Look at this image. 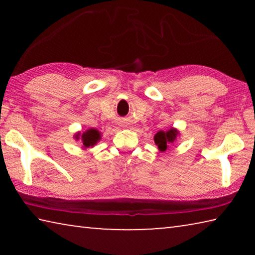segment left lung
Wrapping results in <instances>:
<instances>
[{
  "label": "left lung",
  "instance_id": "1",
  "mask_svg": "<svg viewBox=\"0 0 255 255\" xmlns=\"http://www.w3.org/2000/svg\"><path fill=\"white\" fill-rule=\"evenodd\" d=\"M179 131L174 128H171L170 130L167 131H158L156 135L154 136V141L155 144L158 146V149L164 152L167 148V145L170 143H173L175 140L176 136H178Z\"/></svg>",
  "mask_w": 255,
  "mask_h": 255
}]
</instances>
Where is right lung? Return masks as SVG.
<instances>
[{"label": "right lung", "mask_w": 255, "mask_h": 255, "mask_svg": "<svg viewBox=\"0 0 255 255\" xmlns=\"http://www.w3.org/2000/svg\"><path fill=\"white\" fill-rule=\"evenodd\" d=\"M76 139H82V143H83L84 147H90V146H93L97 144V141L100 139V132H99L97 129H89L84 133H77L75 136Z\"/></svg>", "instance_id": "obj_1"}]
</instances>
